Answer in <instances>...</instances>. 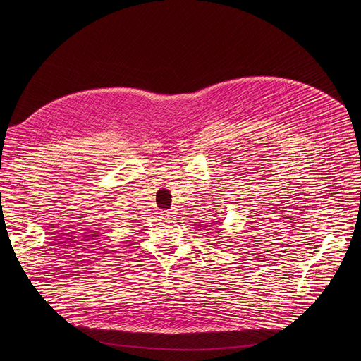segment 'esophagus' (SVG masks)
<instances>
[{"label":"esophagus","instance_id":"obj_1","mask_svg":"<svg viewBox=\"0 0 361 361\" xmlns=\"http://www.w3.org/2000/svg\"><path fill=\"white\" fill-rule=\"evenodd\" d=\"M163 214H164L167 219H171V220L174 219V213H173V212H164Z\"/></svg>","mask_w":361,"mask_h":361}]
</instances>
